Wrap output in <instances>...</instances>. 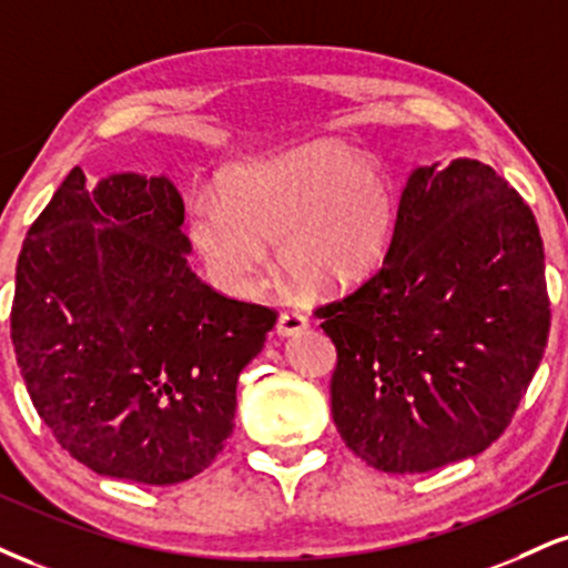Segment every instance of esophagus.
I'll list each match as a JSON object with an SVG mask.
<instances>
[{"mask_svg": "<svg viewBox=\"0 0 568 568\" xmlns=\"http://www.w3.org/2000/svg\"><path fill=\"white\" fill-rule=\"evenodd\" d=\"M306 325H310V320H306V314L298 310H283L277 317L280 336H296V333H302Z\"/></svg>", "mask_w": 568, "mask_h": 568, "instance_id": "obj_1", "label": "esophagus"}]
</instances>
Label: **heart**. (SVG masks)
<instances>
[{"label":"heart","instance_id":"heart-1","mask_svg":"<svg viewBox=\"0 0 568 568\" xmlns=\"http://www.w3.org/2000/svg\"><path fill=\"white\" fill-rule=\"evenodd\" d=\"M394 184L362 155L314 145L227 176V193L197 195L190 235L211 277L251 296L280 243L283 270L306 288L338 291L378 266L392 243Z\"/></svg>","mask_w":568,"mask_h":568}]
</instances>
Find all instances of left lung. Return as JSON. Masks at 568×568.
Instances as JSON below:
<instances>
[{"label":"left lung","instance_id":"8db88e82","mask_svg":"<svg viewBox=\"0 0 568 568\" xmlns=\"http://www.w3.org/2000/svg\"><path fill=\"white\" fill-rule=\"evenodd\" d=\"M314 314L336 344L333 420L359 460L426 474L479 455L548 346L535 214L487 163L415 169L384 264Z\"/></svg>","mask_w":568,"mask_h":568}]
</instances>
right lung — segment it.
I'll return each mask as SVG.
<instances>
[{
  "label": "right lung",
  "mask_w": 568,
  "mask_h": 568,
  "mask_svg": "<svg viewBox=\"0 0 568 568\" xmlns=\"http://www.w3.org/2000/svg\"><path fill=\"white\" fill-rule=\"evenodd\" d=\"M182 222L166 176L87 187L73 166L20 248V375L60 447L94 474L161 487L206 470L235 428L237 375L277 323L190 270Z\"/></svg>",
  "instance_id": "obj_1"
}]
</instances>
